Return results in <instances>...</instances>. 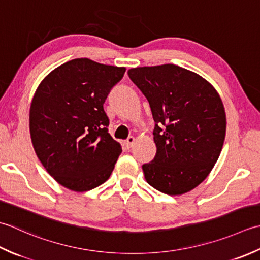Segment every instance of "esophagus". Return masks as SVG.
Returning a JSON list of instances; mask_svg holds the SVG:
<instances>
[{
	"instance_id": "esophagus-1",
	"label": "esophagus",
	"mask_w": 260,
	"mask_h": 260,
	"mask_svg": "<svg viewBox=\"0 0 260 260\" xmlns=\"http://www.w3.org/2000/svg\"><path fill=\"white\" fill-rule=\"evenodd\" d=\"M135 141H136V138H135V137H132V136L129 137L128 139L125 140V146H126V148H128V149H130V148L134 147Z\"/></svg>"
}]
</instances>
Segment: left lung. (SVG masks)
<instances>
[{
  "label": "left lung",
  "mask_w": 260,
  "mask_h": 260,
  "mask_svg": "<svg viewBox=\"0 0 260 260\" xmlns=\"http://www.w3.org/2000/svg\"><path fill=\"white\" fill-rule=\"evenodd\" d=\"M128 75L155 121L156 156L142 165L147 183L168 195L189 192L208 177L223 147L220 95L203 77L173 63L131 68Z\"/></svg>",
  "instance_id": "8db88e82"
}]
</instances>
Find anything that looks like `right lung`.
Returning a JSON list of instances; mask_svg holds the SVG:
<instances>
[{"label":"right lung","instance_id":"add662e5","mask_svg":"<svg viewBox=\"0 0 260 260\" xmlns=\"http://www.w3.org/2000/svg\"><path fill=\"white\" fill-rule=\"evenodd\" d=\"M124 72L77 58L57 67L37 88L29 115L31 141L42 166L68 189L98 187L113 171L122 149L109 134L103 104Z\"/></svg>","mask_w":260,"mask_h":260}]
</instances>
